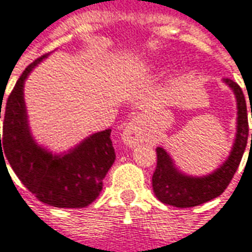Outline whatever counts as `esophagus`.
I'll use <instances>...</instances> for the list:
<instances>
[{
	"mask_svg": "<svg viewBox=\"0 0 252 252\" xmlns=\"http://www.w3.org/2000/svg\"><path fill=\"white\" fill-rule=\"evenodd\" d=\"M142 140V128H140V123L133 119L131 123H128V126L124 128L123 131V142L126 143V146L133 147L137 143Z\"/></svg>",
	"mask_w": 252,
	"mask_h": 252,
	"instance_id": "34e87169",
	"label": "esophagus"
}]
</instances>
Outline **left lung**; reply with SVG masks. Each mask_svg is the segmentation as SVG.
<instances>
[{
	"instance_id": "1",
	"label": "left lung",
	"mask_w": 252,
	"mask_h": 252,
	"mask_svg": "<svg viewBox=\"0 0 252 252\" xmlns=\"http://www.w3.org/2000/svg\"><path fill=\"white\" fill-rule=\"evenodd\" d=\"M224 82L229 85L238 102V133L228 159L219 169L201 178L188 177L175 169L169 154L162 147L157 148V169L153 174V189L159 201L178 208H190L204 204L221 194L238 170L249 140V115L242 89L228 78ZM252 117V108H251ZM252 146V133H251Z\"/></svg>"
}]
</instances>
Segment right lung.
Here are the masks:
<instances>
[{"instance_id": "add662e5", "label": "right lung", "mask_w": 252, "mask_h": 252, "mask_svg": "<svg viewBox=\"0 0 252 252\" xmlns=\"http://www.w3.org/2000/svg\"><path fill=\"white\" fill-rule=\"evenodd\" d=\"M47 55L37 58L25 68L6 99L2 135L0 133V160L8 159L23 185L41 202L57 208H85L98 197L102 180L115 162L112 131L94 133L62 157L52 155L33 142L23 90L28 74Z\"/></svg>"}]
</instances>
